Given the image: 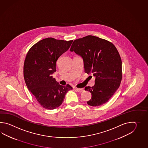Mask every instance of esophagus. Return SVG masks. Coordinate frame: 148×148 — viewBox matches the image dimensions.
<instances>
[{
	"instance_id": "34e87169",
	"label": "esophagus",
	"mask_w": 148,
	"mask_h": 148,
	"mask_svg": "<svg viewBox=\"0 0 148 148\" xmlns=\"http://www.w3.org/2000/svg\"><path fill=\"white\" fill-rule=\"evenodd\" d=\"M75 90L79 92H81L84 91V88H75Z\"/></svg>"
}]
</instances>
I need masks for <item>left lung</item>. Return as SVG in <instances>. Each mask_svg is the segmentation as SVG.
Segmentation results:
<instances>
[{"label": "left lung", "mask_w": 148, "mask_h": 148, "mask_svg": "<svg viewBox=\"0 0 148 148\" xmlns=\"http://www.w3.org/2000/svg\"><path fill=\"white\" fill-rule=\"evenodd\" d=\"M70 50L82 57L85 73L95 78L94 86L85 88L91 94L87 104L98 106L107 103L119 88L122 77L116 48L109 41L88 35L73 41Z\"/></svg>", "instance_id": "obj_1"}]
</instances>
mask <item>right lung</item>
Masks as SVG:
<instances>
[{
  "mask_svg": "<svg viewBox=\"0 0 148 148\" xmlns=\"http://www.w3.org/2000/svg\"><path fill=\"white\" fill-rule=\"evenodd\" d=\"M72 41L44 38L28 51L24 65V78L28 90L47 110H54L63 103L66 93L73 88L60 85L53 78L57 60L70 47Z\"/></svg>",
  "mask_w": 148,
  "mask_h": 148,
  "instance_id": "add662e5",
  "label": "right lung"
}]
</instances>
